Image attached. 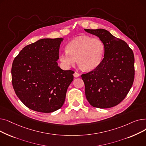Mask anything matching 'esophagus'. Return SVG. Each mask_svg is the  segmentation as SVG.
Masks as SVG:
<instances>
[{
  "label": "esophagus",
  "instance_id": "esophagus-1",
  "mask_svg": "<svg viewBox=\"0 0 146 146\" xmlns=\"http://www.w3.org/2000/svg\"><path fill=\"white\" fill-rule=\"evenodd\" d=\"M73 76H74V77H75V78H78V77H79L80 74H79L78 73L75 72L74 73V74H73Z\"/></svg>",
  "mask_w": 146,
  "mask_h": 146
}]
</instances>
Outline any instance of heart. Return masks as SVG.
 Wrapping results in <instances>:
<instances>
[{
    "label": "heart",
    "mask_w": 146,
    "mask_h": 146,
    "mask_svg": "<svg viewBox=\"0 0 146 146\" xmlns=\"http://www.w3.org/2000/svg\"><path fill=\"white\" fill-rule=\"evenodd\" d=\"M66 51L60 54L59 59L64 66L70 67L77 60L78 66L82 70H95L102 63L104 56L105 45L98 38L83 35L74 38L66 47Z\"/></svg>",
    "instance_id": "1"
}]
</instances>
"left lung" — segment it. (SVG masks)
Returning a JSON list of instances; mask_svg holds the SVG:
<instances>
[{"label": "left lung", "instance_id": "left-lung-1", "mask_svg": "<svg viewBox=\"0 0 146 146\" xmlns=\"http://www.w3.org/2000/svg\"><path fill=\"white\" fill-rule=\"evenodd\" d=\"M105 45L102 63L95 70L81 76L88 101L94 107L109 108L119 104L131 89L134 79V56L123 40L104 29H88Z\"/></svg>", "mask_w": 146, "mask_h": 146}]
</instances>
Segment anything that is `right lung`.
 Segmentation results:
<instances>
[{
	"instance_id": "1",
	"label": "right lung",
	"mask_w": 146,
	"mask_h": 146,
	"mask_svg": "<svg viewBox=\"0 0 146 146\" xmlns=\"http://www.w3.org/2000/svg\"><path fill=\"white\" fill-rule=\"evenodd\" d=\"M63 40V38L40 39L27 45L13 61V88L31 110L50 113L64 104L74 72L58 66L60 45Z\"/></svg>"
}]
</instances>
